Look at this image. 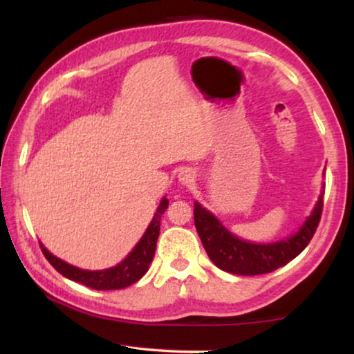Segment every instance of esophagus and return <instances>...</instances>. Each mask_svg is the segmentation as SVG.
Returning <instances> with one entry per match:
<instances>
[{"label":"esophagus","instance_id":"obj_1","mask_svg":"<svg viewBox=\"0 0 354 354\" xmlns=\"http://www.w3.org/2000/svg\"><path fill=\"white\" fill-rule=\"evenodd\" d=\"M178 180H180L183 185H187V183H192L195 180V174H193L190 169H183V171L178 174Z\"/></svg>","mask_w":354,"mask_h":354}]
</instances>
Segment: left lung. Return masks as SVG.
<instances>
[{
	"instance_id": "left-lung-1",
	"label": "left lung",
	"mask_w": 354,
	"mask_h": 354,
	"mask_svg": "<svg viewBox=\"0 0 354 354\" xmlns=\"http://www.w3.org/2000/svg\"><path fill=\"white\" fill-rule=\"evenodd\" d=\"M324 193L297 234L268 245H256L232 235L209 211L195 203V227L207 256L217 268L236 275L268 274L297 258L311 241L321 221Z\"/></svg>"
}]
</instances>
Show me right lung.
<instances>
[{
    "instance_id": "obj_1",
    "label": "right lung",
    "mask_w": 354,
    "mask_h": 354,
    "mask_svg": "<svg viewBox=\"0 0 354 354\" xmlns=\"http://www.w3.org/2000/svg\"><path fill=\"white\" fill-rule=\"evenodd\" d=\"M169 200L166 196L161 200V205L158 206L156 214H154L151 224L148 225L147 232L142 236V240L138 241L137 246L130 251V254L125 258L122 263L114 266V268L104 269V270H84L64 263V261L53 256L45 246L40 243V248L45 254L53 268L57 272L64 275V277L79 282L85 287L95 288V290H120L129 287L143 277L149 269L151 264L154 251H156V241L159 236V225H161V216L164 211L167 209Z\"/></svg>"
}]
</instances>
